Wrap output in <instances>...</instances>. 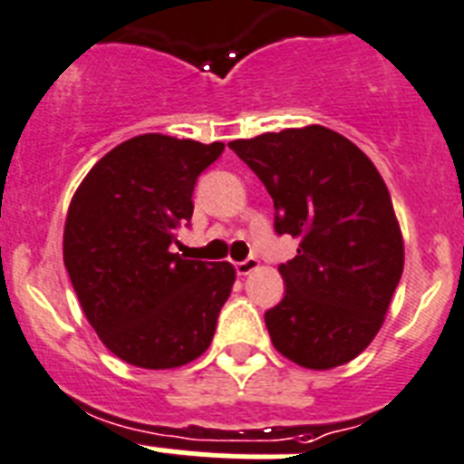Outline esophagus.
<instances>
[{
  "label": "esophagus",
  "mask_w": 464,
  "mask_h": 464,
  "mask_svg": "<svg viewBox=\"0 0 464 464\" xmlns=\"http://www.w3.org/2000/svg\"><path fill=\"white\" fill-rule=\"evenodd\" d=\"M234 268H237L238 275H243V277H246V275H250L252 270L259 268V261H256L255 256H247L246 261H237V264H234Z\"/></svg>",
  "instance_id": "obj_1"
}]
</instances>
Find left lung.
I'll return each mask as SVG.
<instances>
[{"label":"left lung","instance_id":"obj_1","mask_svg":"<svg viewBox=\"0 0 464 464\" xmlns=\"http://www.w3.org/2000/svg\"><path fill=\"white\" fill-rule=\"evenodd\" d=\"M230 149L268 189L275 232L300 238L279 266L286 293L266 311L275 350L309 370L350 363L386 320L403 238L372 160L324 126L286 128Z\"/></svg>","mask_w":464,"mask_h":464}]
</instances>
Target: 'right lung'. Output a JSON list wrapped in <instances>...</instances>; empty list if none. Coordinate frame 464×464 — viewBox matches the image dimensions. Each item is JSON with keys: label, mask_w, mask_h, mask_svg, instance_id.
I'll use <instances>...</instances> for the list:
<instances>
[{"label": "right lung", "mask_w": 464, "mask_h": 464, "mask_svg": "<svg viewBox=\"0 0 464 464\" xmlns=\"http://www.w3.org/2000/svg\"><path fill=\"white\" fill-rule=\"evenodd\" d=\"M226 144L149 132L114 146L78 185L63 259L87 323L126 363L171 370L212 343L237 279L230 261L171 252L194 185Z\"/></svg>", "instance_id": "right-lung-1"}]
</instances>
